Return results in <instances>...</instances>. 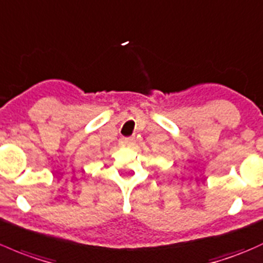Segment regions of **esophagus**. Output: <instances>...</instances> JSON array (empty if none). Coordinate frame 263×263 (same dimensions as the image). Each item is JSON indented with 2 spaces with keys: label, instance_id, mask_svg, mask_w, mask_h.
<instances>
[{
  "label": "esophagus",
  "instance_id": "1",
  "mask_svg": "<svg viewBox=\"0 0 263 263\" xmlns=\"http://www.w3.org/2000/svg\"><path fill=\"white\" fill-rule=\"evenodd\" d=\"M134 139H122L121 143H122V146H131L134 143Z\"/></svg>",
  "mask_w": 263,
  "mask_h": 263
}]
</instances>
